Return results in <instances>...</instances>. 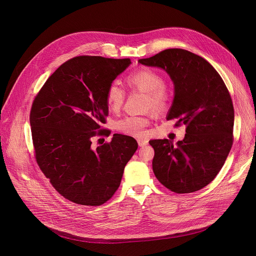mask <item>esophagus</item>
I'll return each instance as SVG.
<instances>
[{
	"label": "esophagus",
	"instance_id": "esophagus-1",
	"mask_svg": "<svg viewBox=\"0 0 256 256\" xmlns=\"http://www.w3.org/2000/svg\"><path fill=\"white\" fill-rule=\"evenodd\" d=\"M137 142H138V145L141 146V147H143V146L148 144V140H146V139H138Z\"/></svg>",
	"mask_w": 256,
	"mask_h": 256
}]
</instances>
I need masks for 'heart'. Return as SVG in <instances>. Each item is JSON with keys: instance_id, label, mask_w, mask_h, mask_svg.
I'll return each mask as SVG.
<instances>
[{"instance_id": "heart-1", "label": "heart", "mask_w": 256, "mask_h": 256, "mask_svg": "<svg viewBox=\"0 0 256 256\" xmlns=\"http://www.w3.org/2000/svg\"><path fill=\"white\" fill-rule=\"evenodd\" d=\"M125 80L132 90L145 92V107L160 113L164 111L172 98L170 88L164 84V76L148 68H140L130 72ZM126 98L125 90L117 84L112 82L106 90V102L110 110L119 111ZM149 123L146 116L129 115L117 122V129L125 134L140 137L145 133V127Z\"/></svg>"}]
</instances>
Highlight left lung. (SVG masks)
Segmentation results:
<instances>
[{"instance_id": "left-lung-1", "label": "left lung", "mask_w": 256, "mask_h": 256, "mask_svg": "<svg viewBox=\"0 0 256 256\" xmlns=\"http://www.w3.org/2000/svg\"><path fill=\"white\" fill-rule=\"evenodd\" d=\"M164 70L174 84L168 120L186 126L184 140H150L156 178L176 194L196 192L221 170L233 144L234 108L218 72L202 58L180 48L160 51L138 60Z\"/></svg>"}]
</instances>
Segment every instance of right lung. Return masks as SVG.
I'll list each match as a JSON object with an SVG mask.
<instances>
[{
    "mask_svg": "<svg viewBox=\"0 0 256 256\" xmlns=\"http://www.w3.org/2000/svg\"><path fill=\"white\" fill-rule=\"evenodd\" d=\"M131 64L80 56L62 64L36 94L30 125L36 162L49 182L66 200L100 206L118 190L125 166L138 144L114 134L94 148L92 139L109 136L106 90Z\"/></svg>",
    "mask_w": 256,
    "mask_h": 256,
    "instance_id": "add662e5",
    "label": "right lung"
}]
</instances>
